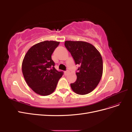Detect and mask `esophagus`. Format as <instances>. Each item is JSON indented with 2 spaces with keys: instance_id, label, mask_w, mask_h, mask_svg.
<instances>
[{
  "instance_id": "1",
  "label": "esophagus",
  "mask_w": 132,
  "mask_h": 132,
  "mask_svg": "<svg viewBox=\"0 0 132 132\" xmlns=\"http://www.w3.org/2000/svg\"><path fill=\"white\" fill-rule=\"evenodd\" d=\"M69 72V70H67V71H64V74L66 75Z\"/></svg>"
}]
</instances>
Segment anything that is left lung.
<instances>
[{
    "instance_id": "8db88e82",
    "label": "left lung",
    "mask_w": 132,
    "mask_h": 132,
    "mask_svg": "<svg viewBox=\"0 0 132 132\" xmlns=\"http://www.w3.org/2000/svg\"><path fill=\"white\" fill-rule=\"evenodd\" d=\"M64 45L71 53L76 64H79L77 80L70 84L76 94L86 95L93 91L100 81L103 62L100 53L91 44L84 41H65Z\"/></svg>"
}]
</instances>
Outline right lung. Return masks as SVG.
<instances>
[{"label":"right lung","mask_w":132,"mask_h":132,"mask_svg":"<svg viewBox=\"0 0 132 132\" xmlns=\"http://www.w3.org/2000/svg\"><path fill=\"white\" fill-rule=\"evenodd\" d=\"M59 42L45 41L28 50L23 59L22 71L27 85L36 93L47 96L53 93L63 71L55 69L51 55Z\"/></svg>","instance_id":"1"}]
</instances>
